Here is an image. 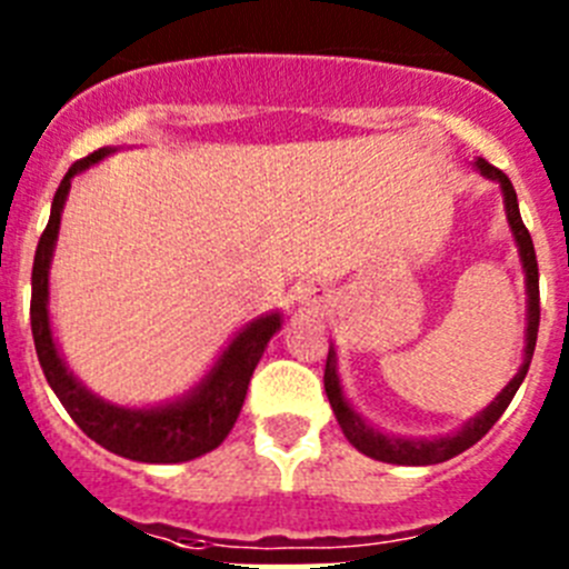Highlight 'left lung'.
I'll return each instance as SVG.
<instances>
[{"label":"left lung","instance_id":"left-lung-1","mask_svg":"<svg viewBox=\"0 0 569 569\" xmlns=\"http://www.w3.org/2000/svg\"><path fill=\"white\" fill-rule=\"evenodd\" d=\"M481 168V173H487L490 179H499L501 190H505V204H507V222H510L516 241H519V253L525 261L527 273V350H525V365L519 367V373L510 385L499 393V399L487 407L485 413H479L472 421H467L456 436H445V439H399V436H385L379 430L367 425L365 419H359L353 407L347 405L345 396H341L339 376H336V353L330 350L328 365H325V393H328L330 407H333L336 421H339L341 433L347 436V441L359 450V453L370 456V459L387 461V465H439V461L453 459V456L465 453L467 447H472L481 436H487L496 421L501 419V413L507 410V405L512 401L519 385L525 381L527 370H530L532 350H536V336H539V261H536V248H532L530 230L525 228L519 213V199H516V190H512L510 179L501 173L499 168H492L490 162L479 159L476 162Z\"/></svg>","mask_w":569,"mask_h":569}]
</instances>
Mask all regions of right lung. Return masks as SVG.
Masks as SVG:
<instances>
[{"label": "right lung", "mask_w": 569, "mask_h": 569, "mask_svg": "<svg viewBox=\"0 0 569 569\" xmlns=\"http://www.w3.org/2000/svg\"><path fill=\"white\" fill-rule=\"evenodd\" d=\"M104 150L84 156L64 173L62 184L53 196V208L44 233L39 236L37 256H33V273H30V330H33V345H37L39 365L59 396L70 419L82 427V433L102 445L104 450L133 461H148V465H176V461H190L196 456L210 453L213 447L224 441V436L233 430L239 410L248 396L250 376L259 365L270 336L281 328L279 313L261 316L250 321L241 330L230 347L216 361L208 379L196 387L193 393L182 401L164 407H150V410H130V407H116L108 401L90 396L73 376L68 373L64 361L59 359L53 336L48 325V268L53 241L59 233V219H62V204L68 199V188L73 173L84 170L88 164L99 162Z\"/></svg>", "instance_id": "1"}]
</instances>
